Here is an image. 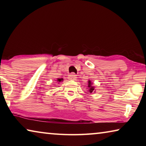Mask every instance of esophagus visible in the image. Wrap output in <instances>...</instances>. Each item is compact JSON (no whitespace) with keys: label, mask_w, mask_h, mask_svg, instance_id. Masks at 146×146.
<instances>
[{"label":"esophagus","mask_w":146,"mask_h":146,"mask_svg":"<svg viewBox=\"0 0 146 146\" xmlns=\"http://www.w3.org/2000/svg\"><path fill=\"white\" fill-rule=\"evenodd\" d=\"M68 78L70 80H75V79L76 78V75H75V73H71V75H69Z\"/></svg>","instance_id":"obj_1"}]
</instances>
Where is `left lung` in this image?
I'll return each mask as SVG.
<instances>
[{"instance_id":"8db88e82","label":"left lung","mask_w":146,"mask_h":146,"mask_svg":"<svg viewBox=\"0 0 146 146\" xmlns=\"http://www.w3.org/2000/svg\"><path fill=\"white\" fill-rule=\"evenodd\" d=\"M88 91L89 93H92V92H95V87L93 86V83L90 80H88Z\"/></svg>"}]
</instances>
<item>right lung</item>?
Here are the masks:
<instances>
[{
	"instance_id": "add662e5",
	"label": "right lung",
	"mask_w": 146,
	"mask_h": 146,
	"mask_svg": "<svg viewBox=\"0 0 146 146\" xmlns=\"http://www.w3.org/2000/svg\"><path fill=\"white\" fill-rule=\"evenodd\" d=\"M62 80H63V78H57V80H56V81H57L58 83L62 82Z\"/></svg>"
}]
</instances>
